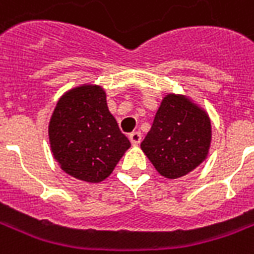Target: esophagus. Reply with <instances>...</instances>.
<instances>
[{
    "mask_svg": "<svg viewBox=\"0 0 254 254\" xmlns=\"http://www.w3.org/2000/svg\"><path fill=\"white\" fill-rule=\"evenodd\" d=\"M129 140H130V143H132L133 145H137V144H140V141H141V133L132 132L129 134Z\"/></svg>",
    "mask_w": 254,
    "mask_h": 254,
    "instance_id": "obj_1",
    "label": "esophagus"
}]
</instances>
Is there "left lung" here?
<instances>
[{
  "label": "left lung",
  "mask_w": 254,
  "mask_h": 254,
  "mask_svg": "<svg viewBox=\"0 0 254 254\" xmlns=\"http://www.w3.org/2000/svg\"><path fill=\"white\" fill-rule=\"evenodd\" d=\"M212 140L208 113L182 94H167L141 149L160 176L177 180L207 159Z\"/></svg>",
  "instance_id": "obj_1"
}]
</instances>
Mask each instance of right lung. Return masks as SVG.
Wrapping results in <instances>:
<instances>
[{"label":"right lung","instance_id":"obj_1","mask_svg":"<svg viewBox=\"0 0 254 254\" xmlns=\"http://www.w3.org/2000/svg\"><path fill=\"white\" fill-rule=\"evenodd\" d=\"M54 159L76 180L98 184L110 176L130 147L98 84H81L58 99L49 122Z\"/></svg>","mask_w":254,"mask_h":254}]
</instances>
